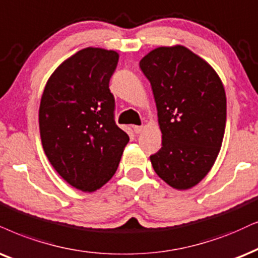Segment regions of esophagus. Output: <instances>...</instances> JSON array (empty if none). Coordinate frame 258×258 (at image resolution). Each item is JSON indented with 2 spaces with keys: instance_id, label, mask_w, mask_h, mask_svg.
Returning a JSON list of instances; mask_svg holds the SVG:
<instances>
[{
  "instance_id": "34e87169",
  "label": "esophagus",
  "mask_w": 258,
  "mask_h": 258,
  "mask_svg": "<svg viewBox=\"0 0 258 258\" xmlns=\"http://www.w3.org/2000/svg\"><path fill=\"white\" fill-rule=\"evenodd\" d=\"M133 130H135V133L139 135V133H142V131H143V126H135L133 127Z\"/></svg>"
}]
</instances>
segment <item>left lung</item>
Segmentation results:
<instances>
[{"instance_id":"1","label":"left lung","mask_w":258,"mask_h":258,"mask_svg":"<svg viewBox=\"0 0 258 258\" xmlns=\"http://www.w3.org/2000/svg\"><path fill=\"white\" fill-rule=\"evenodd\" d=\"M157 107L162 148L150 157L170 187L187 190L213 167L226 125V95L217 71L182 45L161 46L139 61Z\"/></svg>"}]
</instances>
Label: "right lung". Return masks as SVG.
I'll return each mask as SVG.
<instances>
[{
  "mask_svg": "<svg viewBox=\"0 0 258 258\" xmlns=\"http://www.w3.org/2000/svg\"><path fill=\"white\" fill-rule=\"evenodd\" d=\"M119 53L87 47L65 59L47 80L39 107L45 155L61 178L93 193L115 174L128 136L114 121L109 80Z\"/></svg>",
  "mask_w": 258,
  "mask_h": 258,
  "instance_id": "obj_1",
  "label": "right lung"
}]
</instances>
